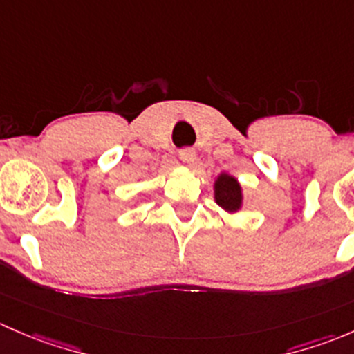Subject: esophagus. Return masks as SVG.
<instances>
[{"label": "esophagus", "instance_id": "1", "mask_svg": "<svg viewBox=\"0 0 354 354\" xmlns=\"http://www.w3.org/2000/svg\"><path fill=\"white\" fill-rule=\"evenodd\" d=\"M180 160L184 163H194L196 162V151L192 150V148H184V150L180 151Z\"/></svg>", "mask_w": 354, "mask_h": 354}]
</instances>
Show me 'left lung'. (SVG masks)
<instances>
[{
  "instance_id": "1",
  "label": "left lung",
  "mask_w": 354,
  "mask_h": 354,
  "mask_svg": "<svg viewBox=\"0 0 354 354\" xmlns=\"http://www.w3.org/2000/svg\"><path fill=\"white\" fill-rule=\"evenodd\" d=\"M242 187L235 177L220 174L214 180V201L228 213H236L242 207Z\"/></svg>"
}]
</instances>
